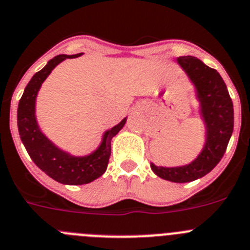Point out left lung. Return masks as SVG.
<instances>
[{"mask_svg":"<svg viewBox=\"0 0 250 250\" xmlns=\"http://www.w3.org/2000/svg\"><path fill=\"white\" fill-rule=\"evenodd\" d=\"M177 61L197 88L207 128L206 146L197 159L183 167H157L152 163L150 168L166 181L187 183L204 177L224 156L234 127V111L226 83L214 68L192 56L179 57Z\"/></svg>","mask_w":250,"mask_h":250,"instance_id":"obj_1","label":"left lung"}]
</instances>
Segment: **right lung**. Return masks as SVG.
Listing matches in <instances>:
<instances>
[{"label": "right lung", "instance_id": "add662e5", "mask_svg": "<svg viewBox=\"0 0 250 250\" xmlns=\"http://www.w3.org/2000/svg\"><path fill=\"white\" fill-rule=\"evenodd\" d=\"M81 55L82 53L72 56L58 55L48 61V63L31 78L24 88L17 109L19 133L31 159L52 179L71 186L89 183L105 172L111 157L112 138L122 129L125 123V118L122 122L107 130L98 149L86 157H72L68 153L58 149L40 130L35 116L38 89L58 63L66 58H76Z\"/></svg>", "mask_w": 250, "mask_h": 250}]
</instances>
